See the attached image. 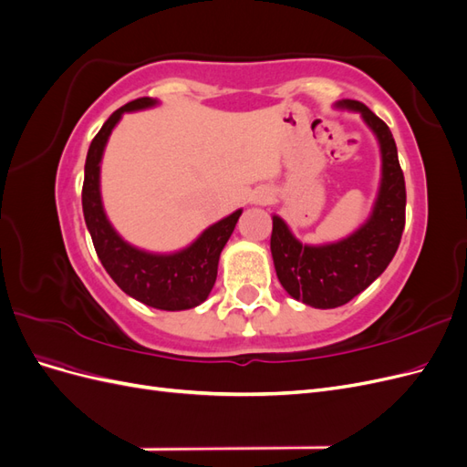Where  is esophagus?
Instances as JSON below:
<instances>
[{
  "instance_id": "34e87169",
  "label": "esophagus",
  "mask_w": 467,
  "mask_h": 467,
  "mask_svg": "<svg viewBox=\"0 0 467 467\" xmlns=\"http://www.w3.org/2000/svg\"><path fill=\"white\" fill-rule=\"evenodd\" d=\"M257 201H259L261 204H263V202H268V194H266V192H261V194H259V199H257Z\"/></svg>"
}]
</instances>
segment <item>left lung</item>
Wrapping results in <instances>:
<instances>
[{
    "mask_svg": "<svg viewBox=\"0 0 467 467\" xmlns=\"http://www.w3.org/2000/svg\"><path fill=\"white\" fill-rule=\"evenodd\" d=\"M338 105L358 110L379 140L381 187L370 220L343 242L323 247L300 244L278 216L271 235L280 285L292 298L321 309L343 306L368 288L391 263L405 228V179L391 130L360 101Z\"/></svg>",
    "mask_w": 467,
    "mask_h": 467,
    "instance_id": "1",
    "label": "left lung"
}]
</instances>
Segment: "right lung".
Masks as SVG:
<instances>
[{
    "label": "right lung",
    "instance_id": "add662e5",
    "mask_svg": "<svg viewBox=\"0 0 467 467\" xmlns=\"http://www.w3.org/2000/svg\"><path fill=\"white\" fill-rule=\"evenodd\" d=\"M153 103L150 97H140L136 101L126 103L112 112L97 132L86 160L81 204L97 257L119 288L146 306L177 312V309L199 306L208 298L216 282L220 253L228 244L242 210L210 225L191 247L175 255H151V253L140 251L124 244L110 228L103 212L101 192H99V163H101L105 144L122 112L151 107Z\"/></svg>",
    "mask_w": 467,
    "mask_h": 467
}]
</instances>
